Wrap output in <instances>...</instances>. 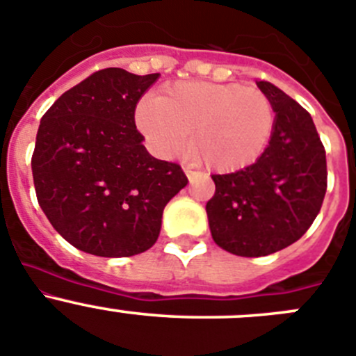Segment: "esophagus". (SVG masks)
<instances>
[{
  "label": "esophagus",
  "mask_w": 356,
  "mask_h": 356,
  "mask_svg": "<svg viewBox=\"0 0 356 356\" xmlns=\"http://www.w3.org/2000/svg\"><path fill=\"white\" fill-rule=\"evenodd\" d=\"M184 174L188 175V179H190V181H193V177L195 175L198 174V172H195V170H191L190 166H184Z\"/></svg>",
  "instance_id": "obj_1"
}]
</instances>
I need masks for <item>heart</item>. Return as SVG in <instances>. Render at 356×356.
<instances>
[{
	"instance_id": "obj_1",
	"label": "heart",
	"mask_w": 356,
	"mask_h": 356,
	"mask_svg": "<svg viewBox=\"0 0 356 356\" xmlns=\"http://www.w3.org/2000/svg\"><path fill=\"white\" fill-rule=\"evenodd\" d=\"M136 126L156 154L172 158L191 138L216 172H236L257 161L268 147L275 110L268 95L236 83L182 81L136 108Z\"/></svg>"
}]
</instances>
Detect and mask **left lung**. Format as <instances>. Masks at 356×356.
<instances>
[{"label": "left lung", "instance_id": "8db88e82", "mask_svg": "<svg viewBox=\"0 0 356 356\" xmlns=\"http://www.w3.org/2000/svg\"><path fill=\"white\" fill-rule=\"evenodd\" d=\"M257 86L273 104L270 145L254 165L213 175L206 204L214 243L241 257H262L302 238L326 193V152L309 111L268 81Z\"/></svg>", "mask_w": 356, "mask_h": 356}]
</instances>
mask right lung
Returning <instances> with one entry per match:
<instances>
[{
    "label": "right lung",
    "mask_w": 356,
    "mask_h": 356,
    "mask_svg": "<svg viewBox=\"0 0 356 356\" xmlns=\"http://www.w3.org/2000/svg\"><path fill=\"white\" fill-rule=\"evenodd\" d=\"M159 74L110 67L44 113L31 156L37 200L65 241L99 257H131L158 241L163 209L188 184L177 163L147 152L134 124Z\"/></svg>",
    "instance_id": "right-lung-1"
}]
</instances>
